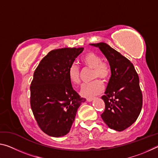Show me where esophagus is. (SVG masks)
<instances>
[{
  "instance_id": "esophagus-1",
  "label": "esophagus",
  "mask_w": 158,
  "mask_h": 158,
  "mask_svg": "<svg viewBox=\"0 0 158 158\" xmlns=\"http://www.w3.org/2000/svg\"><path fill=\"white\" fill-rule=\"evenodd\" d=\"M93 98H86V100L88 101V102H91L93 100Z\"/></svg>"
}]
</instances>
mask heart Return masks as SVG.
I'll return each mask as SVG.
<instances>
[{
  "label": "heart",
  "mask_w": 158,
  "mask_h": 158,
  "mask_svg": "<svg viewBox=\"0 0 158 158\" xmlns=\"http://www.w3.org/2000/svg\"><path fill=\"white\" fill-rule=\"evenodd\" d=\"M81 62L84 65L93 69V79L100 78L103 81H106L110 76L111 69L109 64L102 60L101 56L94 52H89L83 56ZM68 74L69 81L74 85L80 84V70L75 64L69 67ZM103 90V84L100 80L96 79L89 84L82 85L81 95L84 97H91L98 95Z\"/></svg>",
  "instance_id": "obj_1"
}]
</instances>
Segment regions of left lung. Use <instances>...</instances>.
Returning <instances> with one entry per match:
<instances>
[{
  "label": "left lung",
  "instance_id": "8db88e82",
  "mask_svg": "<svg viewBox=\"0 0 158 158\" xmlns=\"http://www.w3.org/2000/svg\"><path fill=\"white\" fill-rule=\"evenodd\" d=\"M99 47L108 60L111 75L102 99L105 109L101 117L111 129L123 131L136 121L142 108L139 78L130 61L105 42L90 44Z\"/></svg>",
  "mask_w": 158,
  "mask_h": 158
}]
</instances>
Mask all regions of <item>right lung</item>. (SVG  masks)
Wrapping results in <instances>:
<instances>
[{
    "instance_id": "right-lung-1",
    "label": "right lung",
    "mask_w": 158,
    "mask_h": 158,
    "mask_svg": "<svg viewBox=\"0 0 158 158\" xmlns=\"http://www.w3.org/2000/svg\"><path fill=\"white\" fill-rule=\"evenodd\" d=\"M84 48L51 51L34 72L31 82V106L40 128L51 137L68 134L77 109L85 101L72 86L68 70Z\"/></svg>"
}]
</instances>
